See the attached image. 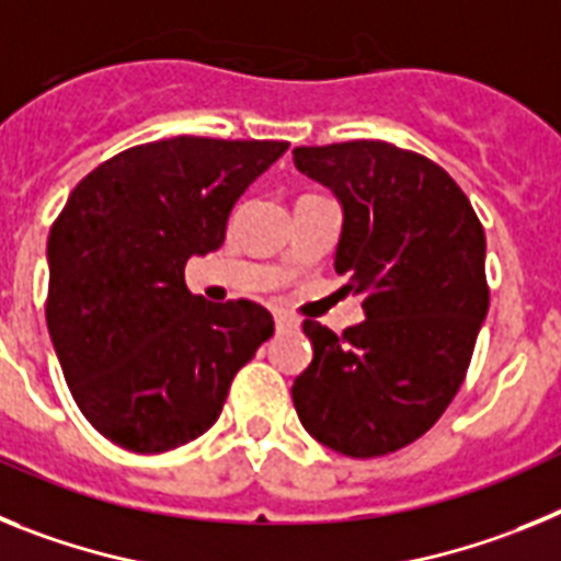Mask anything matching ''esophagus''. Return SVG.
<instances>
[{
  "label": "esophagus",
  "mask_w": 561,
  "mask_h": 561,
  "mask_svg": "<svg viewBox=\"0 0 561 561\" xmlns=\"http://www.w3.org/2000/svg\"><path fill=\"white\" fill-rule=\"evenodd\" d=\"M274 319H276V330H296V328H299V321H296L294 316L282 313V310H276Z\"/></svg>",
  "instance_id": "obj_1"
}]
</instances>
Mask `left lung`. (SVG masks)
<instances>
[{"mask_svg": "<svg viewBox=\"0 0 561 561\" xmlns=\"http://www.w3.org/2000/svg\"><path fill=\"white\" fill-rule=\"evenodd\" d=\"M301 174L333 192V267L364 321L335 335L305 321L313 362L294 381L301 426L347 457L426 435L457 396L485 313V233L440 165L383 140L296 146Z\"/></svg>", "mask_w": 561, "mask_h": 561, "instance_id": "obj_1", "label": "left lung"}]
</instances>
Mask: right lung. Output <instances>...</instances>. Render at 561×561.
<instances>
[{
  "label": "right lung",
  "mask_w": 561,
  "mask_h": 561,
  "mask_svg": "<svg viewBox=\"0 0 561 561\" xmlns=\"http://www.w3.org/2000/svg\"><path fill=\"white\" fill-rule=\"evenodd\" d=\"M285 140L172 138L87 174L47 237V330L78 409L124 449H178L214 426L274 316L214 305L183 279Z\"/></svg>",
  "instance_id": "right-lung-1"
}]
</instances>
